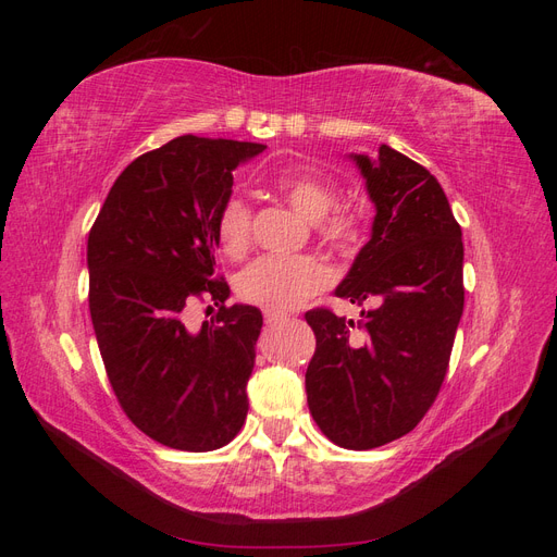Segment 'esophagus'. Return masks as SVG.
I'll return each instance as SVG.
<instances>
[{"label": "esophagus", "instance_id": "obj_1", "mask_svg": "<svg viewBox=\"0 0 557 557\" xmlns=\"http://www.w3.org/2000/svg\"><path fill=\"white\" fill-rule=\"evenodd\" d=\"M264 320L267 325H281L288 320V313H281V311H264Z\"/></svg>", "mask_w": 557, "mask_h": 557}]
</instances>
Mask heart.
<instances>
[{
	"mask_svg": "<svg viewBox=\"0 0 557 557\" xmlns=\"http://www.w3.org/2000/svg\"><path fill=\"white\" fill-rule=\"evenodd\" d=\"M276 190L288 205L307 218L318 221V232L330 246L339 250L356 248L362 237L360 218L344 209H334L339 188L334 181L307 172H281L274 178ZM218 242L239 256L250 242V209L242 197H230L215 221ZM332 269L318 258H276L252 260L237 276V295L264 311H285L301 307L309 297L325 290L332 283Z\"/></svg>",
	"mask_w": 557,
	"mask_h": 557,
	"instance_id": "heart-1",
	"label": "heart"
}]
</instances>
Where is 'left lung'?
<instances>
[{
    "label": "left lung",
    "instance_id": "1",
    "mask_svg": "<svg viewBox=\"0 0 557 557\" xmlns=\"http://www.w3.org/2000/svg\"><path fill=\"white\" fill-rule=\"evenodd\" d=\"M376 209L372 237L334 295L372 305L352 323L313 309L309 411L330 442L369 450L411 432L444 383L462 318V230L425 166L381 144L348 156Z\"/></svg>",
    "mask_w": 557,
    "mask_h": 557
}]
</instances>
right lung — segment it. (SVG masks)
<instances>
[{
	"label": "right lung",
	"mask_w": 557,
	"mask_h": 557,
	"mask_svg": "<svg viewBox=\"0 0 557 557\" xmlns=\"http://www.w3.org/2000/svg\"><path fill=\"white\" fill-rule=\"evenodd\" d=\"M267 146L185 134L125 166L88 237L90 315L113 393L150 440L205 453L230 444L248 413L262 313L225 307L215 221L232 172ZM209 294L216 325L193 333L184 307Z\"/></svg>",
	"instance_id": "add662e5"
}]
</instances>
